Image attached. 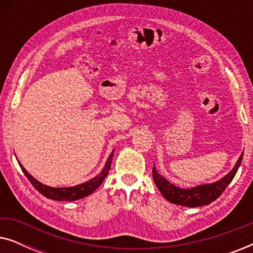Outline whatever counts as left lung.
Segmentation results:
<instances>
[{"mask_svg":"<svg viewBox=\"0 0 253 253\" xmlns=\"http://www.w3.org/2000/svg\"><path fill=\"white\" fill-rule=\"evenodd\" d=\"M243 152L238 158L234 168L228 172L222 178L217 179L213 183H205V184H199L191 188H179L168 181L167 178L160 175L157 169L153 166V179L157 184L158 189L160 190L162 196L165 197L168 202L175 205L185 206V207H198L209 205L214 202L216 198H219L221 193L224 191L228 184L233 181V178L236 175V172L240 168L241 162L243 160Z\"/></svg>","mask_w":253,"mask_h":253,"instance_id":"obj_1","label":"left lung"}]
</instances>
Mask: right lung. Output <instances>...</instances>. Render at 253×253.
Listing matches in <instances>:
<instances>
[{
  "label": "right lung",
  "mask_w": 253,
  "mask_h": 253,
  "mask_svg": "<svg viewBox=\"0 0 253 253\" xmlns=\"http://www.w3.org/2000/svg\"><path fill=\"white\" fill-rule=\"evenodd\" d=\"M114 152H115V150H113L108 159H107L105 167L102 168V170L100 171L95 177L88 179V181L82 183V184H78L75 186H68V188H54V186L43 184V183L38 181L37 178H34L33 176L23 167L19 161L18 164L20 166V168H22L24 175L29 178V181L32 183L34 188H36L41 195L46 197V198L57 200V202H63V200H67V202H74V200H78L89 196L102 184L103 179L106 178L107 175H108L110 165H112V161H113ZM17 160H18V159H17Z\"/></svg>",
  "instance_id": "right-lung-1"
}]
</instances>
